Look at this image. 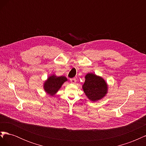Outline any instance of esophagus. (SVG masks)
<instances>
[{
    "instance_id": "esophagus-1",
    "label": "esophagus",
    "mask_w": 146,
    "mask_h": 146,
    "mask_svg": "<svg viewBox=\"0 0 146 146\" xmlns=\"http://www.w3.org/2000/svg\"><path fill=\"white\" fill-rule=\"evenodd\" d=\"M70 82H71L72 83L75 84V83H76V78H70Z\"/></svg>"
}]
</instances>
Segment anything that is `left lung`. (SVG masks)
<instances>
[{"label": "left lung", "instance_id": "8db88e82", "mask_svg": "<svg viewBox=\"0 0 146 146\" xmlns=\"http://www.w3.org/2000/svg\"><path fill=\"white\" fill-rule=\"evenodd\" d=\"M85 78V82L82 88L90 100L92 102L99 100L107 94L108 85L103 78L92 73L87 74Z\"/></svg>", "mask_w": 146, "mask_h": 146}]
</instances>
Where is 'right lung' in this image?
<instances>
[{
	"label": "right lung",
	"instance_id": "obj_1",
	"mask_svg": "<svg viewBox=\"0 0 146 146\" xmlns=\"http://www.w3.org/2000/svg\"><path fill=\"white\" fill-rule=\"evenodd\" d=\"M68 80L64 76L56 77L55 75L48 77L44 83V90L47 94L53 96L58 91L63 84Z\"/></svg>",
	"mask_w": 146,
	"mask_h": 146
}]
</instances>
